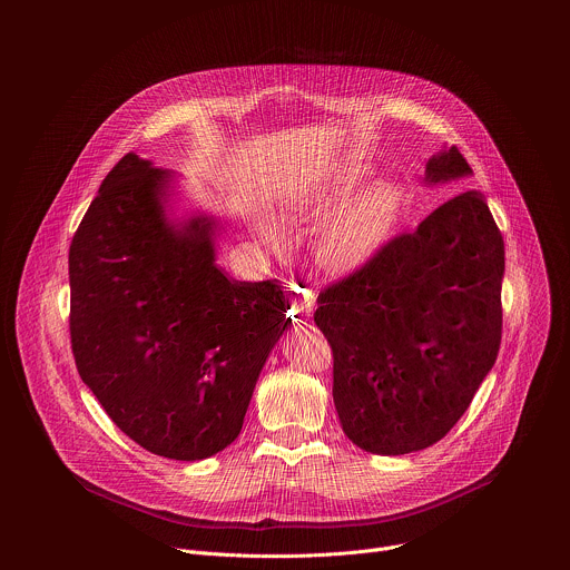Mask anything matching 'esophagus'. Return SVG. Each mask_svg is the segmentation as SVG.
<instances>
[{
	"label": "esophagus",
	"instance_id": "1",
	"mask_svg": "<svg viewBox=\"0 0 570 570\" xmlns=\"http://www.w3.org/2000/svg\"><path fill=\"white\" fill-rule=\"evenodd\" d=\"M291 313H293V320H306V317H311V313H313V293H311L308 288L293 286V293H291Z\"/></svg>",
	"mask_w": 570,
	"mask_h": 570
}]
</instances>
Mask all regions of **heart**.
<instances>
[{
  "label": "heart",
  "instance_id": "heart-1",
  "mask_svg": "<svg viewBox=\"0 0 570 570\" xmlns=\"http://www.w3.org/2000/svg\"><path fill=\"white\" fill-rule=\"evenodd\" d=\"M356 183L345 178L336 187V198L352 191ZM334 198L308 196L293 200L282 212V223L293 234L315 232L322 234L315 243L317 264L332 275H347L365 266L387 240L401 207V194L392 183H379L352 198H347L332 216ZM262 236L275 250H284L282 236L262 225Z\"/></svg>",
  "mask_w": 570,
  "mask_h": 570
}]
</instances>
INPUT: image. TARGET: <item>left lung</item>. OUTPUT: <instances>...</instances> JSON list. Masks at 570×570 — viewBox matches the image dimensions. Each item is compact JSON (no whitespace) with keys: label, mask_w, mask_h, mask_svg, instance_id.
<instances>
[{"label":"left lung","mask_w":570,"mask_h":570,"mask_svg":"<svg viewBox=\"0 0 570 570\" xmlns=\"http://www.w3.org/2000/svg\"><path fill=\"white\" fill-rule=\"evenodd\" d=\"M471 174L455 146L426 161L429 185ZM503 273L501 229L471 189L317 295L334 403L356 446L403 455L458 424L499 356Z\"/></svg>","instance_id":"8db88e82"}]
</instances>
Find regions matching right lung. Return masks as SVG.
I'll return each instance as SVG.
<instances>
[{"label":"right lung","instance_id":"add662e5","mask_svg":"<svg viewBox=\"0 0 570 570\" xmlns=\"http://www.w3.org/2000/svg\"><path fill=\"white\" fill-rule=\"evenodd\" d=\"M174 174L124 155L69 246L76 370L139 446L203 460L240 433L259 372L291 324L275 279L216 266V218L167 216Z\"/></svg>","mask_w":570,"mask_h":570}]
</instances>
